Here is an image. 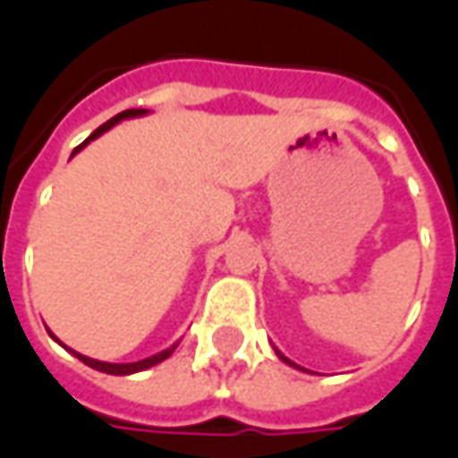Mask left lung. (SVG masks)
<instances>
[{
  "mask_svg": "<svg viewBox=\"0 0 458 458\" xmlns=\"http://www.w3.org/2000/svg\"><path fill=\"white\" fill-rule=\"evenodd\" d=\"M277 355H279V358H282V360H284V363H289V365H294V363H292V360H289V358H284V355L279 353V351H277ZM294 368H299V365H294Z\"/></svg>",
  "mask_w": 458,
  "mask_h": 458,
  "instance_id": "1",
  "label": "left lung"
}]
</instances>
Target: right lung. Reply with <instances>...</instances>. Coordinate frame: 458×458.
<instances>
[{"instance_id": "obj_1", "label": "right lung", "mask_w": 458, "mask_h": 458, "mask_svg": "<svg viewBox=\"0 0 458 458\" xmlns=\"http://www.w3.org/2000/svg\"><path fill=\"white\" fill-rule=\"evenodd\" d=\"M141 113H144V110H124V113L114 114L113 120H107V122H105V124H100V127H98V130H95L93 134H90V137H88V140H85L83 144H81V147H75L73 154L78 149H83L88 141L95 140V137H100L103 131L110 130V127H113V124H117V122H120V120H124V117H134V114H141ZM174 348H176V345H171V348H166V351H161V353L151 355V358L137 360V363H103V360H95V358H88V355L75 353V351H73V355H75V358H81V360H83L85 365H90V368H95V370H100V373L130 375V373H140V370H147V368H151V365H157V363H161V360H166V358H169V355L174 353Z\"/></svg>"}]
</instances>
